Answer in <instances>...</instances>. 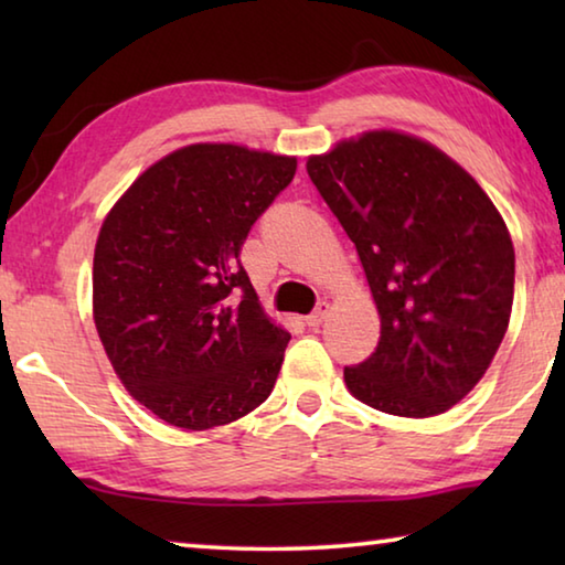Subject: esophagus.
<instances>
[{
    "label": "esophagus",
    "mask_w": 565,
    "mask_h": 565,
    "mask_svg": "<svg viewBox=\"0 0 565 565\" xmlns=\"http://www.w3.org/2000/svg\"><path fill=\"white\" fill-rule=\"evenodd\" d=\"M329 317V303L327 301H321L317 309H313L309 317H306V327H311V329H317L319 323Z\"/></svg>",
    "instance_id": "obj_1"
}]
</instances>
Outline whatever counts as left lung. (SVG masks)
Here are the masks:
<instances>
[{"instance_id": "obj_1", "label": "left lung", "mask_w": 565, "mask_h": 565, "mask_svg": "<svg viewBox=\"0 0 565 565\" xmlns=\"http://www.w3.org/2000/svg\"><path fill=\"white\" fill-rule=\"evenodd\" d=\"M306 171L356 244L381 317L376 351L343 369L349 391L394 416L444 414L509 329L515 256L501 214L444 151L396 131L341 141Z\"/></svg>"}]
</instances>
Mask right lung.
I'll return each mask as SVG.
<instances>
[{
  "mask_svg": "<svg viewBox=\"0 0 565 565\" xmlns=\"http://www.w3.org/2000/svg\"><path fill=\"white\" fill-rule=\"evenodd\" d=\"M294 174V157L184 147L104 218L94 323L121 384L171 426L232 424L271 394L291 337L266 319L238 254Z\"/></svg>",
  "mask_w": 565,
  "mask_h": 565,
  "instance_id": "right-lung-1",
  "label": "right lung"
}]
</instances>
